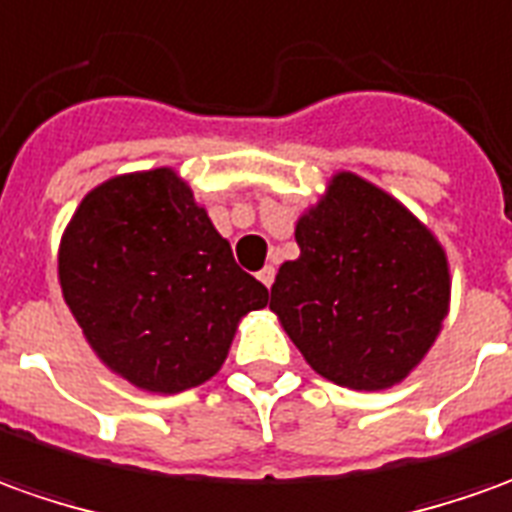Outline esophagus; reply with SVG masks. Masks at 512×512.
Masks as SVG:
<instances>
[{"label":"esophagus","instance_id":"34e87169","mask_svg":"<svg viewBox=\"0 0 512 512\" xmlns=\"http://www.w3.org/2000/svg\"><path fill=\"white\" fill-rule=\"evenodd\" d=\"M259 281H262L264 287L270 290V287H273V281H276V267H273V264H267L264 270H259Z\"/></svg>","mask_w":512,"mask_h":512}]
</instances>
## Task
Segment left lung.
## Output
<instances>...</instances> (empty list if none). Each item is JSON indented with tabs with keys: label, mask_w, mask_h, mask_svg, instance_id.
Wrapping results in <instances>:
<instances>
[{
	"label": "left lung",
	"mask_w": 512,
	"mask_h": 512,
	"mask_svg": "<svg viewBox=\"0 0 512 512\" xmlns=\"http://www.w3.org/2000/svg\"><path fill=\"white\" fill-rule=\"evenodd\" d=\"M295 242L301 256L278 267L270 309L303 359L351 390L404 382L449 315V259L435 234L384 189L337 172Z\"/></svg>",
	"instance_id": "8db88e82"
}]
</instances>
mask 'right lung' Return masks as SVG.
Segmentation results:
<instances>
[{
  "mask_svg": "<svg viewBox=\"0 0 512 512\" xmlns=\"http://www.w3.org/2000/svg\"><path fill=\"white\" fill-rule=\"evenodd\" d=\"M58 281L105 368L161 396L209 382L239 320L267 306V287L169 167L116 175L80 200Z\"/></svg>",
  "mask_w": 512,
  "mask_h": 512,
  "instance_id": "obj_1",
  "label": "right lung"
}]
</instances>
